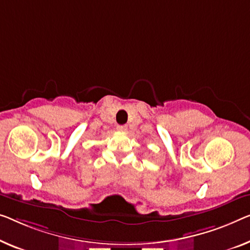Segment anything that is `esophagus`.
<instances>
[{"label": "esophagus", "instance_id": "esophagus-1", "mask_svg": "<svg viewBox=\"0 0 250 250\" xmlns=\"http://www.w3.org/2000/svg\"><path fill=\"white\" fill-rule=\"evenodd\" d=\"M117 129H118V131H120V132H125L126 130H128L126 125H118Z\"/></svg>", "mask_w": 250, "mask_h": 250}]
</instances>
